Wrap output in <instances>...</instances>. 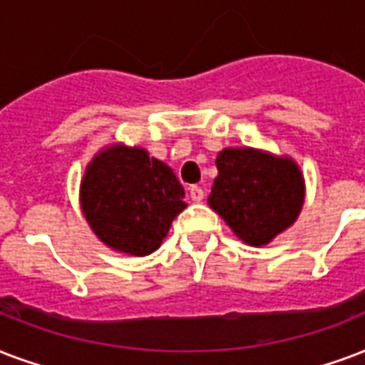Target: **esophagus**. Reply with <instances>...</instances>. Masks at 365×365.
Here are the masks:
<instances>
[{
  "label": "esophagus",
  "instance_id": "esophagus-1",
  "mask_svg": "<svg viewBox=\"0 0 365 365\" xmlns=\"http://www.w3.org/2000/svg\"><path fill=\"white\" fill-rule=\"evenodd\" d=\"M189 197H191V201L199 202V201H202V199H205V191H202L199 185H193V187L189 189Z\"/></svg>",
  "mask_w": 365,
  "mask_h": 365
}]
</instances>
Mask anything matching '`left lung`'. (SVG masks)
I'll return each mask as SVG.
<instances>
[{
  "mask_svg": "<svg viewBox=\"0 0 365 365\" xmlns=\"http://www.w3.org/2000/svg\"><path fill=\"white\" fill-rule=\"evenodd\" d=\"M216 168L208 205L247 245H268L299 218L304 180L293 158L227 147L218 153Z\"/></svg>",
  "mask_w": 365,
  "mask_h": 365,
  "instance_id": "8db88e82",
  "label": "left lung"
}]
</instances>
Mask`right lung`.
I'll return each instance as SVG.
<instances>
[{
    "label": "right lung",
    "instance_id": "1",
    "mask_svg": "<svg viewBox=\"0 0 365 365\" xmlns=\"http://www.w3.org/2000/svg\"><path fill=\"white\" fill-rule=\"evenodd\" d=\"M176 174L141 147L113 145L93 157L80 185V205L110 249L145 257L160 247L172 220L187 207Z\"/></svg>",
    "mask_w": 365,
    "mask_h": 365
}]
</instances>
